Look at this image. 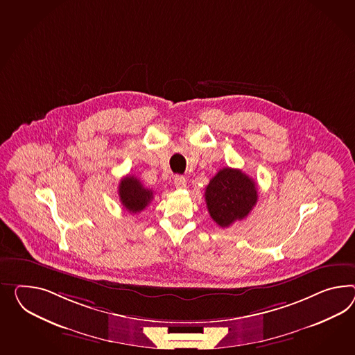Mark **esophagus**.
Here are the masks:
<instances>
[{
	"label": "esophagus",
	"mask_w": 355,
	"mask_h": 355,
	"mask_svg": "<svg viewBox=\"0 0 355 355\" xmlns=\"http://www.w3.org/2000/svg\"><path fill=\"white\" fill-rule=\"evenodd\" d=\"M173 184H175V187H176L178 189H184V188H187V180H185V178L182 176V175H176V176H175V179H173Z\"/></svg>",
	"instance_id": "esophagus-1"
}]
</instances>
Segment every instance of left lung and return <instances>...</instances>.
Instances as JSON below:
<instances>
[{
	"instance_id": "obj_1",
	"label": "left lung",
	"mask_w": 355,
	"mask_h": 355,
	"mask_svg": "<svg viewBox=\"0 0 355 355\" xmlns=\"http://www.w3.org/2000/svg\"><path fill=\"white\" fill-rule=\"evenodd\" d=\"M205 198L209 216L220 227H227L245 218L254 209L257 188L241 170L224 167L209 180Z\"/></svg>"
}]
</instances>
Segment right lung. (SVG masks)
Wrapping results in <instances>:
<instances>
[{
	"instance_id": "obj_1",
	"label": "right lung",
	"mask_w": 355,
	"mask_h": 355,
	"mask_svg": "<svg viewBox=\"0 0 355 355\" xmlns=\"http://www.w3.org/2000/svg\"><path fill=\"white\" fill-rule=\"evenodd\" d=\"M119 196L123 207L137 214L146 209L153 200V191L146 189L137 178L128 175L119 182Z\"/></svg>"
}]
</instances>
